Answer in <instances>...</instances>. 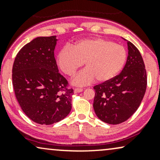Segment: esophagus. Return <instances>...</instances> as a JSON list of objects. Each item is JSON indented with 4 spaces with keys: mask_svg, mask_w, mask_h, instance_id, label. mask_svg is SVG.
<instances>
[{
    "mask_svg": "<svg viewBox=\"0 0 160 160\" xmlns=\"http://www.w3.org/2000/svg\"><path fill=\"white\" fill-rule=\"evenodd\" d=\"M83 90V89H82V88H76V89H74V92L75 93H78V92H81Z\"/></svg>",
    "mask_w": 160,
    "mask_h": 160,
    "instance_id": "obj_1",
    "label": "esophagus"
}]
</instances>
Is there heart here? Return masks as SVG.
Wrapping results in <instances>:
<instances>
[{"label":"heart","mask_w":160,"mask_h":160,"mask_svg":"<svg viewBox=\"0 0 160 160\" xmlns=\"http://www.w3.org/2000/svg\"><path fill=\"white\" fill-rule=\"evenodd\" d=\"M126 58L123 46L103 38H89L64 47L57 56V63L62 72L70 77L84 63L86 68L73 79V82L85 86L95 79L98 82L113 79L124 67Z\"/></svg>","instance_id":"b5f03b06"}]
</instances>
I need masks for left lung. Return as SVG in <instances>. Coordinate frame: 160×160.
I'll list each match as a JSON object with an SVG mask.
<instances>
[{"label":"left lung","instance_id":"obj_1","mask_svg":"<svg viewBox=\"0 0 160 160\" xmlns=\"http://www.w3.org/2000/svg\"><path fill=\"white\" fill-rule=\"evenodd\" d=\"M128 56L120 74L95 86L93 108L101 120L117 125L127 120L141 103L146 92L147 71L137 47L128 41Z\"/></svg>","mask_w":160,"mask_h":160}]
</instances>
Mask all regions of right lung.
Wrapping results in <instances>:
<instances>
[{
  "label": "right lung",
  "instance_id": "right-lung-1",
  "mask_svg": "<svg viewBox=\"0 0 160 160\" xmlns=\"http://www.w3.org/2000/svg\"><path fill=\"white\" fill-rule=\"evenodd\" d=\"M56 41V36L35 38L20 49L12 65V86L20 107L41 125L59 122L71 110L74 89L58 72Z\"/></svg>",
  "mask_w": 160,
  "mask_h": 160
}]
</instances>
